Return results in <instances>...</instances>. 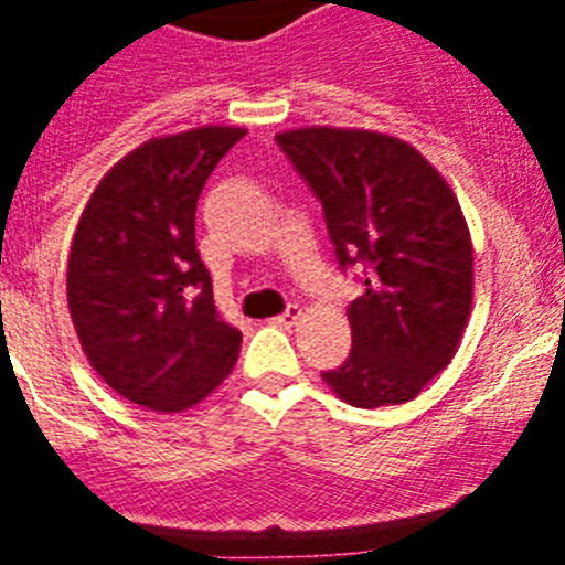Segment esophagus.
I'll return each mask as SVG.
<instances>
[{"mask_svg":"<svg viewBox=\"0 0 565 565\" xmlns=\"http://www.w3.org/2000/svg\"><path fill=\"white\" fill-rule=\"evenodd\" d=\"M300 315H303V311H300V306L289 303V306H287V311H284V315L273 317V324H281V328H292V324L298 322V319H300Z\"/></svg>","mask_w":565,"mask_h":565,"instance_id":"esophagus-1","label":"esophagus"}]
</instances>
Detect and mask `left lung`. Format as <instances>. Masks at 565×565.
<instances>
[{
	"label": "left lung",
	"mask_w": 565,
	"mask_h": 565,
	"mask_svg": "<svg viewBox=\"0 0 565 565\" xmlns=\"http://www.w3.org/2000/svg\"><path fill=\"white\" fill-rule=\"evenodd\" d=\"M276 141L322 202L341 270L363 265V295L347 306L352 352L322 380L352 407L409 402L451 363L470 317L472 243L457 196L393 136L300 128Z\"/></svg>",
	"instance_id": "obj_1"
}]
</instances>
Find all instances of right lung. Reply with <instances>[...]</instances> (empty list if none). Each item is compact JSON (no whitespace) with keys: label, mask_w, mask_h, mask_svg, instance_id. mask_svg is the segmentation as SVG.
I'll return each mask as SVG.
<instances>
[{"label":"right lung","mask_w":565,"mask_h":565,"mask_svg":"<svg viewBox=\"0 0 565 565\" xmlns=\"http://www.w3.org/2000/svg\"><path fill=\"white\" fill-rule=\"evenodd\" d=\"M243 128L150 139L89 196L67 259V309L104 383L156 413L202 402L232 372L243 333L224 322L196 250V202Z\"/></svg>","instance_id":"obj_1"}]
</instances>
